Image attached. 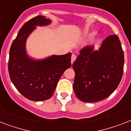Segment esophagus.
<instances>
[{
    "instance_id": "34e87169",
    "label": "esophagus",
    "mask_w": 131,
    "mask_h": 131,
    "mask_svg": "<svg viewBox=\"0 0 131 131\" xmlns=\"http://www.w3.org/2000/svg\"><path fill=\"white\" fill-rule=\"evenodd\" d=\"M76 58H77L76 55H75V54H72V56H71V63H73V62L75 60Z\"/></svg>"
}]
</instances>
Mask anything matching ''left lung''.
Here are the masks:
<instances>
[{
	"instance_id": "left-lung-1",
	"label": "left lung",
	"mask_w": 131,
	"mask_h": 131,
	"mask_svg": "<svg viewBox=\"0 0 131 131\" xmlns=\"http://www.w3.org/2000/svg\"><path fill=\"white\" fill-rule=\"evenodd\" d=\"M124 52L117 35H110L99 50L82 48L73 64V90L82 101L94 103L108 97L120 84L124 71Z\"/></svg>"
}]
</instances>
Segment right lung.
Wrapping results in <instances>:
<instances>
[{
  "label": "right lung",
  "instance_id": "right-lung-1",
  "mask_svg": "<svg viewBox=\"0 0 131 131\" xmlns=\"http://www.w3.org/2000/svg\"><path fill=\"white\" fill-rule=\"evenodd\" d=\"M51 22L43 15L30 19L19 30L9 51L8 69L11 82L24 97L34 101L49 99L62 75L71 66V53L43 60H35L26 53V39L36 26Z\"/></svg>",
  "mask_w": 131,
  "mask_h": 131
}]
</instances>
